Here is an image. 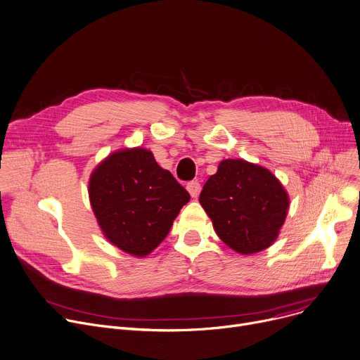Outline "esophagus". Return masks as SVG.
Listing matches in <instances>:
<instances>
[{"instance_id": "1", "label": "esophagus", "mask_w": 360, "mask_h": 360, "mask_svg": "<svg viewBox=\"0 0 360 360\" xmlns=\"http://www.w3.org/2000/svg\"><path fill=\"white\" fill-rule=\"evenodd\" d=\"M186 189H188V193L191 194V197L197 198L201 193V184L198 181H191V182L186 184Z\"/></svg>"}]
</instances>
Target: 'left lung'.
Returning a JSON list of instances; mask_svg holds the SVG:
<instances>
[{
    "mask_svg": "<svg viewBox=\"0 0 360 360\" xmlns=\"http://www.w3.org/2000/svg\"><path fill=\"white\" fill-rule=\"evenodd\" d=\"M200 202L221 240L240 255L268 249L279 234L290 197L266 167L226 159L205 182Z\"/></svg>",
    "mask_w": 360,
    "mask_h": 360,
    "instance_id": "8db88e82",
    "label": "left lung"
}]
</instances>
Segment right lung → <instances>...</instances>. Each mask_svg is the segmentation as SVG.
<instances>
[{"instance_id": "right-lung-1", "label": "right lung", "mask_w": 360, "mask_h": 360, "mask_svg": "<svg viewBox=\"0 0 360 360\" xmlns=\"http://www.w3.org/2000/svg\"><path fill=\"white\" fill-rule=\"evenodd\" d=\"M92 211L107 240L145 257L169 233L188 191L163 169L150 150L133 148L111 153L89 178Z\"/></svg>"}]
</instances>
